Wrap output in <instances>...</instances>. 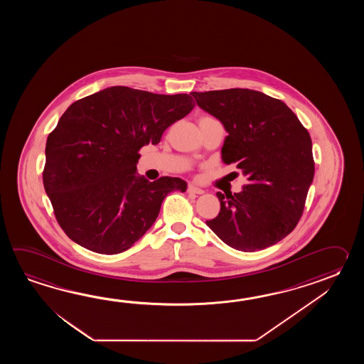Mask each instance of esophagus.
<instances>
[{
	"mask_svg": "<svg viewBox=\"0 0 364 364\" xmlns=\"http://www.w3.org/2000/svg\"><path fill=\"white\" fill-rule=\"evenodd\" d=\"M187 193H195V195H201V193H204V190H201V188L196 187V186L188 185L187 186Z\"/></svg>",
	"mask_w": 364,
	"mask_h": 364,
	"instance_id": "esophagus-1",
	"label": "esophagus"
}]
</instances>
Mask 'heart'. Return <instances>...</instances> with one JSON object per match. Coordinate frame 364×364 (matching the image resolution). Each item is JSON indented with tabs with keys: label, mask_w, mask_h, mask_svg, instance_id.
Wrapping results in <instances>:
<instances>
[{
	"label": "heart",
	"mask_w": 364,
	"mask_h": 364,
	"mask_svg": "<svg viewBox=\"0 0 364 364\" xmlns=\"http://www.w3.org/2000/svg\"><path fill=\"white\" fill-rule=\"evenodd\" d=\"M204 118H210V117H201L200 119H204Z\"/></svg>",
	"instance_id": "obj_1"
}]
</instances>
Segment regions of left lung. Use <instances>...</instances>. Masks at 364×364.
<instances>
[{
	"instance_id": "1",
	"label": "left lung",
	"mask_w": 364,
	"mask_h": 364,
	"mask_svg": "<svg viewBox=\"0 0 364 364\" xmlns=\"http://www.w3.org/2000/svg\"><path fill=\"white\" fill-rule=\"evenodd\" d=\"M224 124L225 164L247 177L240 193H217L207 225L228 246L254 252L294 230L303 215L315 163L309 132L285 102L247 88L191 93Z\"/></svg>"
}]
</instances>
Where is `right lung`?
Wrapping results in <instances>:
<instances>
[{
  "label": "right lung",
  "mask_w": 364,
  "mask_h": 364,
  "mask_svg": "<svg viewBox=\"0 0 364 364\" xmlns=\"http://www.w3.org/2000/svg\"><path fill=\"white\" fill-rule=\"evenodd\" d=\"M190 95L116 85L71 104L49 134L43 181L57 223L70 240L99 254H119L154 225L165 196L183 179L136 176L140 148L187 116Z\"/></svg>",
  "instance_id": "right-lung-1"
}]
</instances>
